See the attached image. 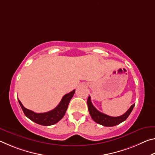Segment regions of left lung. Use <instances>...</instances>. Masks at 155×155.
<instances>
[{
	"label": "left lung",
	"instance_id": "left-lung-1",
	"mask_svg": "<svg viewBox=\"0 0 155 155\" xmlns=\"http://www.w3.org/2000/svg\"><path fill=\"white\" fill-rule=\"evenodd\" d=\"M87 106L89 113H90L91 118L94 120V121H95L99 124L104 126V127H114V126L120 124L127 119V117L129 116L131 111H132L135 104L131 105L125 114L118 117L109 116V115H107L98 111L91 103L90 96H89L87 99Z\"/></svg>",
	"mask_w": 155,
	"mask_h": 155
}]
</instances>
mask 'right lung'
Wrapping results in <instances>:
<instances>
[{
    "label": "right lung",
    "instance_id": "obj_1",
    "mask_svg": "<svg viewBox=\"0 0 155 155\" xmlns=\"http://www.w3.org/2000/svg\"><path fill=\"white\" fill-rule=\"evenodd\" d=\"M74 92L75 90L65 94L62 98L59 104L55 108L46 113H35L29 109H26L22 105L20 100H18V102H19L20 105L25 115L28 119H30L33 122L43 126H51L56 124L64 116L68 109V104H69L72 96H74Z\"/></svg>",
    "mask_w": 155,
    "mask_h": 155
}]
</instances>
